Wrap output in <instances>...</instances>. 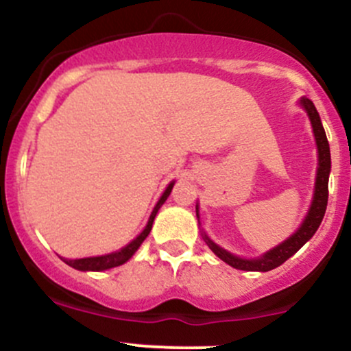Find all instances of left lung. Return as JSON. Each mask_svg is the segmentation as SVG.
<instances>
[{"label":"left lung","instance_id":"obj_1","mask_svg":"<svg viewBox=\"0 0 351 351\" xmlns=\"http://www.w3.org/2000/svg\"><path fill=\"white\" fill-rule=\"evenodd\" d=\"M299 106L306 111L311 128H313L314 142H316L317 149V167H316V179H314V191H313V199H311L309 209L306 213L304 219L299 225V228L294 231L289 238H285L284 241H280L279 245H276L274 248L267 250L265 254L254 256V258H245V256L234 255L231 252L225 250L223 247H219L218 243L209 238V234L206 233L204 228H201V237L206 241L211 252L218 258H221L223 262L228 263L230 267L238 270H247V272H269V270L276 269V267L282 265L287 258H291L299 248L313 238V234L316 233L319 228L321 221H323V216L326 213V204H328V180H330V172H331V154H330V143H328L326 133H324L323 123H321L319 113H317L316 106L313 104V101L308 97H301L299 99ZM196 216L197 223H199V202H196Z\"/></svg>","mask_w":351,"mask_h":351}]
</instances>
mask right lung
<instances>
[{
    "mask_svg": "<svg viewBox=\"0 0 351 351\" xmlns=\"http://www.w3.org/2000/svg\"><path fill=\"white\" fill-rule=\"evenodd\" d=\"M174 184H176V180H172V182L169 184L167 187H165V191H164V193H162V196L158 197L157 204H155L154 209H152L150 218H149V221H147L145 228L140 231V233L136 234V237L133 238V240L130 241V243H126L125 247H121L120 250L111 252V254H104V255L84 256V258H64V256H60V258H62L64 262L67 263V265H71L72 269L82 270V272H103V270L114 269V267H120L125 262H128V260L132 258L133 255H135V252L138 250L140 245L143 243V240H145V238L149 237V233H150V230H152V225H154L155 216H157L158 209L162 208V204H164V202L167 201V197L171 196L172 187H174Z\"/></svg>",
    "mask_w": 351,
    "mask_h": 351,
    "instance_id": "right-lung-1",
    "label": "right lung"
}]
</instances>
